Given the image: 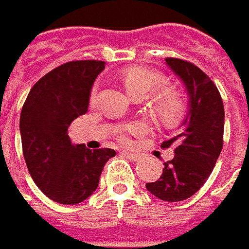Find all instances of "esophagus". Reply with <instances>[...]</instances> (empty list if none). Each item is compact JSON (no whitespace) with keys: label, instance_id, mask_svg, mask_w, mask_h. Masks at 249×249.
<instances>
[{"label":"esophagus","instance_id":"obj_1","mask_svg":"<svg viewBox=\"0 0 249 249\" xmlns=\"http://www.w3.org/2000/svg\"><path fill=\"white\" fill-rule=\"evenodd\" d=\"M123 155L127 159H130L131 162H139L140 158H141L139 154H136V152H123Z\"/></svg>","mask_w":249,"mask_h":249}]
</instances>
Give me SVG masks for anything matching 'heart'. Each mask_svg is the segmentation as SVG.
<instances>
[{
  "mask_svg": "<svg viewBox=\"0 0 249 249\" xmlns=\"http://www.w3.org/2000/svg\"><path fill=\"white\" fill-rule=\"evenodd\" d=\"M120 82L123 89L133 100H144L152 92L149 97V105L152 113L162 124L167 127L177 126L184 119L187 112V100L184 94L175 87H161L165 83V76L154 69L145 66H131L120 72ZM95 90L92 91V95ZM141 131V126L137 123L118 127L115 137L120 144H129L130 134Z\"/></svg>",
  "mask_w": 249,
  "mask_h": 249,
  "instance_id": "1",
  "label": "heart"
}]
</instances>
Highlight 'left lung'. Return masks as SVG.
Instances as JSON below:
<instances>
[{
	"label": "left lung",
	"instance_id": "1",
	"mask_svg": "<svg viewBox=\"0 0 249 249\" xmlns=\"http://www.w3.org/2000/svg\"><path fill=\"white\" fill-rule=\"evenodd\" d=\"M165 61L186 84L190 110L180 134L160 145L173 148L175 158L165 162L160 177L145 187L162 201L178 202L194 196L215 167L223 148L225 108L215 83L198 66L178 58Z\"/></svg>",
	"mask_w": 249,
	"mask_h": 249
}]
</instances>
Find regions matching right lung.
<instances>
[{
    "label": "right lung",
    "instance_id": "right-lung-1",
    "mask_svg": "<svg viewBox=\"0 0 249 249\" xmlns=\"http://www.w3.org/2000/svg\"><path fill=\"white\" fill-rule=\"evenodd\" d=\"M104 61H71L32 87L20 113L22 149L29 173L45 196L76 205L97 190L104 165L116 152L72 145L68 127L89 109L92 83Z\"/></svg>",
    "mask_w": 249,
    "mask_h": 249
}]
</instances>
